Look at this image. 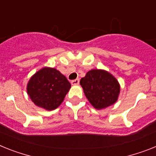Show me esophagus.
I'll return each mask as SVG.
<instances>
[{
	"label": "esophagus",
	"instance_id": "esophagus-1",
	"mask_svg": "<svg viewBox=\"0 0 156 156\" xmlns=\"http://www.w3.org/2000/svg\"><path fill=\"white\" fill-rule=\"evenodd\" d=\"M78 84H79V79H78V78L71 81V85H72V86H76V85H78Z\"/></svg>",
	"mask_w": 156,
	"mask_h": 156
}]
</instances>
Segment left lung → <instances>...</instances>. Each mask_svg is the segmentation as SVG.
Listing matches in <instances>:
<instances>
[{"instance_id":"8db88e82","label":"left lung","mask_w":156,"mask_h":156,"mask_svg":"<svg viewBox=\"0 0 156 156\" xmlns=\"http://www.w3.org/2000/svg\"><path fill=\"white\" fill-rule=\"evenodd\" d=\"M80 85L92 106L101 110L112 106L118 101L120 85L111 73L101 69H93L86 73Z\"/></svg>"}]
</instances>
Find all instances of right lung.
Instances as JSON below:
<instances>
[{"label": "right lung", "instance_id": "right-lung-1", "mask_svg": "<svg viewBox=\"0 0 156 156\" xmlns=\"http://www.w3.org/2000/svg\"><path fill=\"white\" fill-rule=\"evenodd\" d=\"M70 87L68 80L59 70L44 67L31 76L27 92L36 106L52 111L62 104Z\"/></svg>", "mask_w": 156, "mask_h": 156}]
</instances>
